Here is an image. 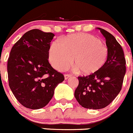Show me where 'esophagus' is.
<instances>
[{"label":"esophagus","mask_w":133,"mask_h":133,"mask_svg":"<svg viewBox=\"0 0 133 133\" xmlns=\"http://www.w3.org/2000/svg\"><path fill=\"white\" fill-rule=\"evenodd\" d=\"M71 77V75H64V78H65V80H67V79H68L69 77Z\"/></svg>","instance_id":"esophagus-1"}]
</instances>
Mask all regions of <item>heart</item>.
<instances>
[{
  "label": "heart",
  "mask_w": 133,
  "mask_h": 133,
  "mask_svg": "<svg viewBox=\"0 0 133 133\" xmlns=\"http://www.w3.org/2000/svg\"><path fill=\"white\" fill-rule=\"evenodd\" d=\"M108 56V48L104 42L87 33L65 36L60 42H53L48 50V59L54 69H68L73 58L77 70L85 75L101 70L107 63Z\"/></svg>",
  "instance_id": "b5f03b06"
}]
</instances>
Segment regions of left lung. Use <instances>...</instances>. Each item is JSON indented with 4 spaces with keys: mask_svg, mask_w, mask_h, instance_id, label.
Instances as JSON below:
<instances>
[{
    "mask_svg": "<svg viewBox=\"0 0 133 133\" xmlns=\"http://www.w3.org/2000/svg\"><path fill=\"white\" fill-rule=\"evenodd\" d=\"M106 38L109 51L105 66L98 72L87 77H79L75 97L83 108L92 110L104 108L121 91L126 72V61L121 46L107 31L97 27Z\"/></svg>",
    "mask_w": 133,
    "mask_h": 133,
    "instance_id": "8db88e82",
    "label": "left lung"
}]
</instances>
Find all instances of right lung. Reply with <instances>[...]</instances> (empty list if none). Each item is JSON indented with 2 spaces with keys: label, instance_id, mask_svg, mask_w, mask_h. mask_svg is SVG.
Here are the masks:
<instances>
[{
  "label": "right lung",
  "instance_id": "1",
  "mask_svg": "<svg viewBox=\"0 0 133 133\" xmlns=\"http://www.w3.org/2000/svg\"><path fill=\"white\" fill-rule=\"evenodd\" d=\"M54 34L39 29L26 32L11 49L8 59L9 86L16 99L32 110L44 107L57 85L64 80L48 62V50Z\"/></svg>",
  "mask_w": 133,
  "mask_h": 133
}]
</instances>
